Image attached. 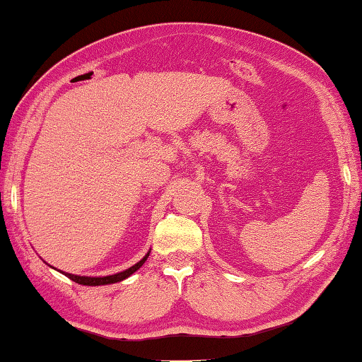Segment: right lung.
I'll use <instances>...</instances> for the list:
<instances>
[{"label":"right lung","instance_id":"obj_1","mask_svg":"<svg viewBox=\"0 0 362 362\" xmlns=\"http://www.w3.org/2000/svg\"><path fill=\"white\" fill-rule=\"evenodd\" d=\"M149 257V254H146L145 257L141 258V260L137 263L131 266V268L122 271V272H118V274H113V276H105V277H85V276H74V274H69V272H64V274L71 279V281L77 282L80 285H107V284H115V282H121L124 281L126 277H129L131 274H134L135 271H137L140 266L146 262V258Z\"/></svg>","mask_w":362,"mask_h":362}]
</instances>
